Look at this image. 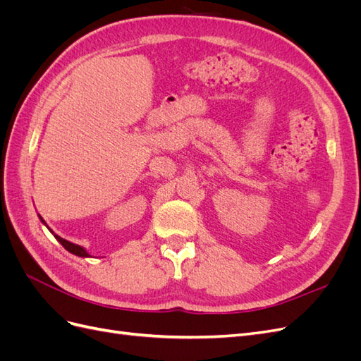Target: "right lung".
<instances>
[{
	"mask_svg": "<svg viewBox=\"0 0 361 361\" xmlns=\"http://www.w3.org/2000/svg\"><path fill=\"white\" fill-rule=\"evenodd\" d=\"M42 220V218H40ZM43 221V220H42ZM45 223V221H43ZM57 238V241L66 248L68 251H71L72 255H76V256H81V257H89V253H87V251L82 248V247H80V245H76V244H72V243H69V241H66V239H63V238H60L59 235H54Z\"/></svg>",
	"mask_w": 361,
	"mask_h": 361,
	"instance_id": "right-lung-1",
	"label": "right lung"
}]
</instances>
